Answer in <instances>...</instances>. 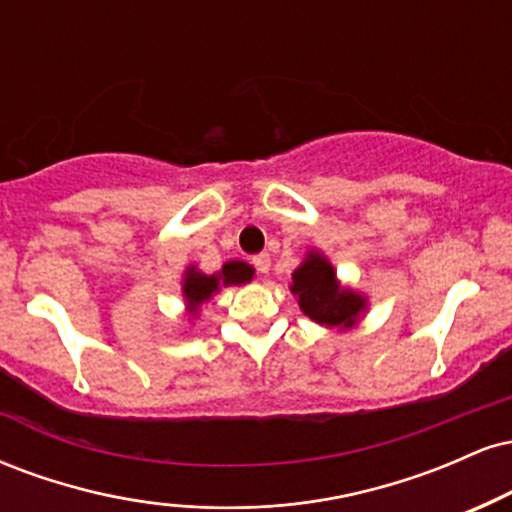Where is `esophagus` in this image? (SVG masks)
<instances>
[{"mask_svg": "<svg viewBox=\"0 0 512 512\" xmlns=\"http://www.w3.org/2000/svg\"><path fill=\"white\" fill-rule=\"evenodd\" d=\"M252 264H255V269L260 274H269V269H272V257H269L267 252H262V255H257L255 260H252Z\"/></svg>", "mask_w": 512, "mask_h": 512, "instance_id": "obj_1", "label": "esophagus"}]
</instances>
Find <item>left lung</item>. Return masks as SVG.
<instances>
[{
    "instance_id": "obj_1",
    "label": "left lung",
    "mask_w": 512,
    "mask_h": 512,
    "mask_svg": "<svg viewBox=\"0 0 512 512\" xmlns=\"http://www.w3.org/2000/svg\"><path fill=\"white\" fill-rule=\"evenodd\" d=\"M291 293L310 320L327 330H354L368 313V296L344 286L334 264L320 250L305 252L291 274Z\"/></svg>"
}]
</instances>
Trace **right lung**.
Returning <instances> with one entry per match:
<instances>
[{
    "label": "right lung",
    "mask_w": 512,
    "mask_h": 512,
    "mask_svg": "<svg viewBox=\"0 0 512 512\" xmlns=\"http://www.w3.org/2000/svg\"><path fill=\"white\" fill-rule=\"evenodd\" d=\"M255 276V269L248 262L231 260L226 262L216 274H204L202 269H197V264H190L182 274V301H185V315L190 317V322H195L199 317L204 303H209L214 298V293H219L223 286H240L248 284Z\"/></svg>",
    "instance_id": "1"
}]
</instances>
